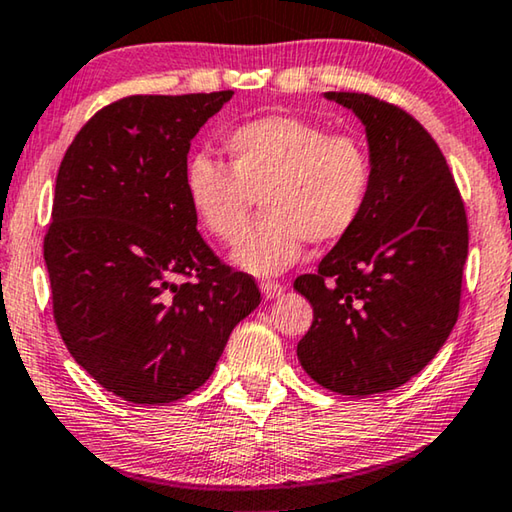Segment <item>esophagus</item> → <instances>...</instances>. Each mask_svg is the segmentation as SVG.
<instances>
[{"mask_svg":"<svg viewBox=\"0 0 512 512\" xmlns=\"http://www.w3.org/2000/svg\"><path fill=\"white\" fill-rule=\"evenodd\" d=\"M259 289H262L264 298H278V296H282V291H285V287H282L280 282H262Z\"/></svg>","mask_w":512,"mask_h":512,"instance_id":"1","label":"esophagus"}]
</instances>
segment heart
Here are the masks:
<instances>
[{"label": "heart", "instance_id": "heart-1", "mask_svg": "<svg viewBox=\"0 0 512 512\" xmlns=\"http://www.w3.org/2000/svg\"><path fill=\"white\" fill-rule=\"evenodd\" d=\"M227 166L196 154L184 173L186 200L209 237L232 243L246 230L253 198L264 218L243 234L232 259L253 275H278L303 255L351 234L369 207L373 161L355 134H330L314 120L273 113L223 134Z\"/></svg>", "mask_w": 512, "mask_h": 512}]
</instances>
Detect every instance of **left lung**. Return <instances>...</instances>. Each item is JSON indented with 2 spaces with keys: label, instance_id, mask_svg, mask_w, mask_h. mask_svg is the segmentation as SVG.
<instances>
[{
  "label": "left lung",
  "instance_id": "obj_1",
  "mask_svg": "<svg viewBox=\"0 0 512 512\" xmlns=\"http://www.w3.org/2000/svg\"><path fill=\"white\" fill-rule=\"evenodd\" d=\"M367 129L369 207L358 227L298 275L314 321L298 360L321 387L369 396L408 383L460 312L469 227L442 150L410 113L367 93H326Z\"/></svg>",
  "mask_w": 512,
  "mask_h": 512
}]
</instances>
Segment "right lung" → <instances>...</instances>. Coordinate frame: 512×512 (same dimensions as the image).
<instances>
[{
	"mask_svg": "<svg viewBox=\"0 0 512 512\" xmlns=\"http://www.w3.org/2000/svg\"><path fill=\"white\" fill-rule=\"evenodd\" d=\"M232 95L123 97L79 129L56 175L43 243L56 328L129 403L198 389L262 300L200 237L184 189L191 139Z\"/></svg>",
	"mask_w": 512,
	"mask_h": 512,
	"instance_id": "add662e5",
	"label": "right lung"
}]
</instances>
